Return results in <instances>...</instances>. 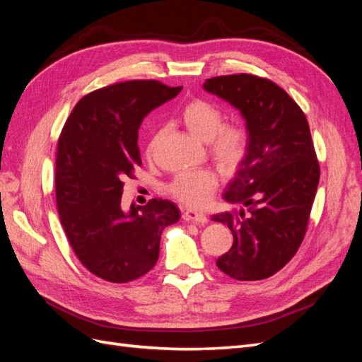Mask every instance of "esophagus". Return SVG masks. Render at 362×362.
<instances>
[{
    "label": "esophagus",
    "mask_w": 362,
    "mask_h": 362,
    "mask_svg": "<svg viewBox=\"0 0 362 362\" xmlns=\"http://www.w3.org/2000/svg\"><path fill=\"white\" fill-rule=\"evenodd\" d=\"M182 218L185 222H193V223H199L204 225L208 222V218L204 213H198V211H193V210H184L182 211Z\"/></svg>",
    "instance_id": "obj_1"
}]
</instances>
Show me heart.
<instances>
[{"instance_id": "b5f03b06", "label": "heart", "mask_w": 362, "mask_h": 362, "mask_svg": "<svg viewBox=\"0 0 362 362\" xmlns=\"http://www.w3.org/2000/svg\"><path fill=\"white\" fill-rule=\"evenodd\" d=\"M181 119L190 133L202 141H206L208 152L213 160L223 169H235L247 154V131L240 124H223V112L217 105L194 100L182 108ZM160 131L152 136L146 148V154H154ZM217 178L210 170L181 172L169 184L172 198L181 204L202 208L211 201L217 189Z\"/></svg>"}]
</instances>
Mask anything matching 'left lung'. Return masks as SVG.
Masks as SVG:
<instances>
[{"instance_id":"left-lung-1","label":"left lung","mask_w":362,"mask_h":362,"mask_svg":"<svg viewBox=\"0 0 362 362\" xmlns=\"http://www.w3.org/2000/svg\"><path fill=\"white\" fill-rule=\"evenodd\" d=\"M204 89L240 110L249 139L223 194L246 210L213 216L234 237L216 264L237 281L266 279L294 257L308 228L320 180L308 120L286 90L257 75L214 76Z\"/></svg>"}]
</instances>
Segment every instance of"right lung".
<instances>
[{"label": "right lung", "mask_w": 362, "mask_h": 362, "mask_svg": "<svg viewBox=\"0 0 362 362\" xmlns=\"http://www.w3.org/2000/svg\"><path fill=\"white\" fill-rule=\"evenodd\" d=\"M182 87L131 80L93 90L76 103L57 145L56 199L62 226L81 264L95 276L124 284L156 266L163 229L178 206L151 199L120 206L124 180L141 164L139 128Z\"/></svg>", "instance_id": "right-lung-1"}]
</instances>
